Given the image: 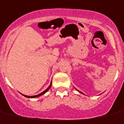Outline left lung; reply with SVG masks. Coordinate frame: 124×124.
Segmentation results:
<instances>
[{
  "mask_svg": "<svg viewBox=\"0 0 124 124\" xmlns=\"http://www.w3.org/2000/svg\"><path fill=\"white\" fill-rule=\"evenodd\" d=\"M75 89H76V88H75ZM76 90H77V91H78V90H77V89H76ZM78 92H80V93H82V94H83V93H82V92H80V91H78Z\"/></svg>",
  "mask_w": 124,
  "mask_h": 124,
  "instance_id": "8db88e82",
  "label": "left lung"
}]
</instances>
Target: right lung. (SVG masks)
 Here are the masks:
<instances>
[{"label":"right lung","instance_id":"add662e5","mask_svg":"<svg viewBox=\"0 0 124 124\" xmlns=\"http://www.w3.org/2000/svg\"><path fill=\"white\" fill-rule=\"evenodd\" d=\"M51 85H52V80H51V81L50 85H49V86H48V88H47V89L45 90H44V92H43L41 93H39V94H38V95H34V96H27V95H23V96H24V97H27V98H36V97H40V96H41V95H44V94L45 93H46L47 92V91L49 90V88H50L51 86Z\"/></svg>","mask_w":124,"mask_h":124}]
</instances>
